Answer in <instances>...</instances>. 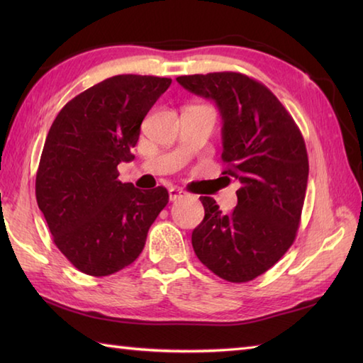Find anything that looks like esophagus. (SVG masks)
I'll return each instance as SVG.
<instances>
[{
  "instance_id": "1",
  "label": "esophagus",
  "mask_w": 363,
  "mask_h": 363,
  "mask_svg": "<svg viewBox=\"0 0 363 363\" xmlns=\"http://www.w3.org/2000/svg\"><path fill=\"white\" fill-rule=\"evenodd\" d=\"M168 196H169V201H177V199H182V198H187L189 194L187 191H184L181 189H176V187H172L168 190Z\"/></svg>"
}]
</instances>
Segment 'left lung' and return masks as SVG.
Masks as SVG:
<instances>
[{
	"label": "left lung",
	"instance_id": "obj_1",
	"mask_svg": "<svg viewBox=\"0 0 363 363\" xmlns=\"http://www.w3.org/2000/svg\"><path fill=\"white\" fill-rule=\"evenodd\" d=\"M184 89L217 103L223 120V174L242 182L225 215L201 196L204 220L194 233L195 254L229 282L268 272L295 242L303 212L309 157L303 134L273 91L235 72L176 78Z\"/></svg>",
	"mask_w": 363,
	"mask_h": 363
}]
</instances>
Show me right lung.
I'll return each mask as SVG.
<instances>
[{
	"label": "right lung",
	"instance_id": "obj_1",
	"mask_svg": "<svg viewBox=\"0 0 363 363\" xmlns=\"http://www.w3.org/2000/svg\"><path fill=\"white\" fill-rule=\"evenodd\" d=\"M172 79L118 74L70 99L52 121L35 176V198L52 242L74 268L101 277L140 256L148 229L168 203L118 181L140 125Z\"/></svg>",
	"mask_w": 363,
	"mask_h": 363
}]
</instances>
